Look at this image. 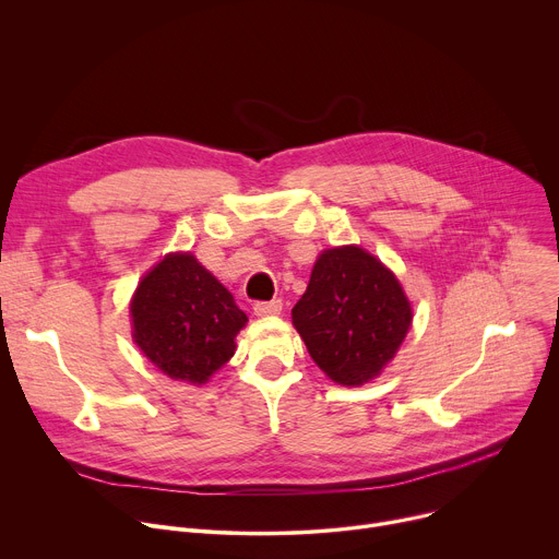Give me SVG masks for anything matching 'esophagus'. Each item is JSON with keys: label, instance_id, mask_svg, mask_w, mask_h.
Returning a JSON list of instances; mask_svg holds the SVG:
<instances>
[{"label": "esophagus", "instance_id": "obj_1", "mask_svg": "<svg viewBox=\"0 0 559 559\" xmlns=\"http://www.w3.org/2000/svg\"><path fill=\"white\" fill-rule=\"evenodd\" d=\"M281 310H283V302L278 298L253 302V314L257 317H274V314H281Z\"/></svg>", "mask_w": 559, "mask_h": 559}]
</instances>
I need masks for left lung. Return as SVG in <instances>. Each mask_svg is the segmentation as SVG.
Returning <instances> with one entry per match:
<instances>
[{"label": "left lung", "instance_id": "obj_1", "mask_svg": "<svg viewBox=\"0 0 559 559\" xmlns=\"http://www.w3.org/2000/svg\"><path fill=\"white\" fill-rule=\"evenodd\" d=\"M314 364L341 385L374 379L413 323L394 274L361 247L323 251L292 310Z\"/></svg>", "mask_w": 559, "mask_h": 559}]
</instances>
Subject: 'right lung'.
Here are the masks:
<instances>
[{
    "label": "right lung",
    "mask_w": 559,
    "mask_h": 559,
    "mask_svg": "<svg viewBox=\"0 0 559 559\" xmlns=\"http://www.w3.org/2000/svg\"><path fill=\"white\" fill-rule=\"evenodd\" d=\"M131 319L144 357L171 379L198 385L231 359L247 323L234 296L191 253H171L140 281Z\"/></svg>",
    "instance_id": "right-lung-1"
}]
</instances>
